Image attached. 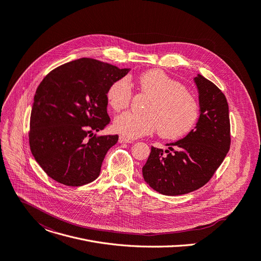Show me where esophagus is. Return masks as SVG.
Listing matches in <instances>:
<instances>
[{"instance_id": "34e87169", "label": "esophagus", "mask_w": 261, "mask_h": 261, "mask_svg": "<svg viewBox=\"0 0 261 261\" xmlns=\"http://www.w3.org/2000/svg\"><path fill=\"white\" fill-rule=\"evenodd\" d=\"M118 143L120 144H132L133 140L130 138H127L125 136H120L118 137Z\"/></svg>"}]
</instances>
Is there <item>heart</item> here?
Returning a JSON list of instances; mask_svg holds the SVG:
<instances>
[{
    "label": "heart",
    "instance_id": "heart-1",
    "mask_svg": "<svg viewBox=\"0 0 261 261\" xmlns=\"http://www.w3.org/2000/svg\"><path fill=\"white\" fill-rule=\"evenodd\" d=\"M140 90L151 98L146 114L125 112L113 122V130L128 138H138L158 130L161 137L177 139L199 122L201 108L194 94L161 69H150L137 78ZM128 78H120L107 89L106 100L114 111L126 109L132 100Z\"/></svg>",
    "mask_w": 261,
    "mask_h": 261
}]
</instances>
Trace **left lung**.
I'll use <instances>...</instances> for the list:
<instances>
[{"label": "left lung", "instance_id": "1", "mask_svg": "<svg viewBox=\"0 0 261 261\" xmlns=\"http://www.w3.org/2000/svg\"><path fill=\"white\" fill-rule=\"evenodd\" d=\"M201 115L195 129L169 150L152 147L143 168L145 181L165 196H179L205 185L225 159L231 144L227 99L211 81L198 75Z\"/></svg>", "mask_w": 261, "mask_h": 261}]
</instances>
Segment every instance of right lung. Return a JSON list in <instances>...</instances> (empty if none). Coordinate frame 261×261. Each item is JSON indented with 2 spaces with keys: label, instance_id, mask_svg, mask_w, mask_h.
<instances>
[{
  "label": "right lung",
  "instance_id": "add662e5",
  "mask_svg": "<svg viewBox=\"0 0 261 261\" xmlns=\"http://www.w3.org/2000/svg\"><path fill=\"white\" fill-rule=\"evenodd\" d=\"M129 70L80 58L51 70L40 82L31 110L29 144L35 160L53 180L81 186L99 177L118 136H97L92 131L109 124L107 89Z\"/></svg>",
  "mask_w": 261,
  "mask_h": 261
}]
</instances>
